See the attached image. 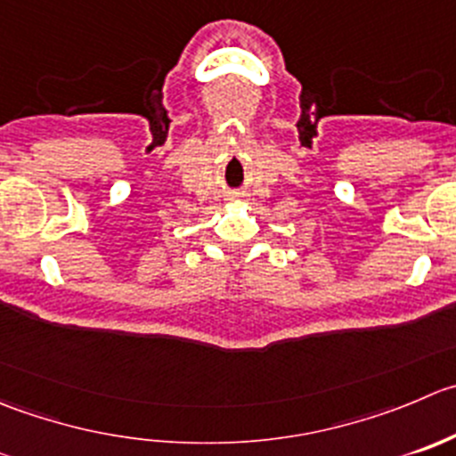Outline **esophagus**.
I'll use <instances>...</instances> for the list:
<instances>
[{
	"label": "esophagus",
	"instance_id": "obj_1",
	"mask_svg": "<svg viewBox=\"0 0 456 456\" xmlns=\"http://www.w3.org/2000/svg\"><path fill=\"white\" fill-rule=\"evenodd\" d=\"M236 198H240V193H232V196H229V200H236Z\"/></svg>",
	"mask_w": 456,
	"mask_h": 456
}]
</instances>
